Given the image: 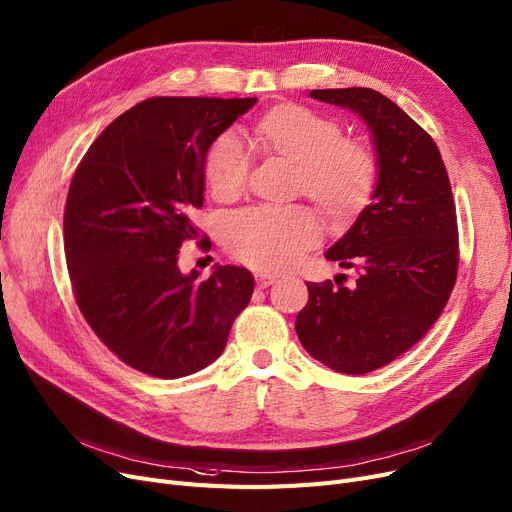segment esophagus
I'll list each match as a JSON object with an SVG mask.
<instances>
[{"label": "esophagus", "mask_w": 512, "mask_h": 512, "mask_svg": "<svg viewBox=\"0 0 512 512\" xmlns=\"http://www.w3.org/2000/svg\"><path fill=\"white\" fill-rule=\"evenodd\" d=\"M277 281V275H271V273H256V283L258 288H269V285H273Z\"/></svg>", "instance_id": "obj_1"}]
</instances>
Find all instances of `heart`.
<instances>
[{"label":"heart","mask_w":512,"mask_h":512,"mask_svg":"<svg viewBox=\"0 0 512 512\" xmlns=\"http://www.w3.org/2000/svg\"><path fill=\"white\" fill-rule=\"evenodd\" d=\"M258 138L296 163V187L317 206L346 216L361 210L378 185L374 151L342 138L338 121L306 107H281L258 119ZM250 174V151L237 132L220 134L206 157V180L220 199L239 195ZM319 224L302 206H252L229 218L227 245L258 271H281L317 241Z\"/></svg>","instance_id":"b5f03b06"}]
</instances>
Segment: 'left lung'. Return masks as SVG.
Returning a JSON list of instances; mask_svg holds the SVG:
<instances>
[{"mask_svg": "<svg viewBox=\"0 0 512 512\" xmlns=\"http://www.w3.org/2000/svg\"><path fill=\"white\" fill-rule=\"evenodd\" d=\"M311 98L365 121L380 168L374 201L325 252L357 269V283H306L309 302L296 317L306 353L357 376L410 351L443 313L458 275L456 206L435 140L391 98L372 88L313 90Z\"/></svg>", "mask_w": 512, "mask_h": 512, "instance_id": "obj_1", "label": "left lung"}]
</instances>
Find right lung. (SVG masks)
<instances>
[{
	"label": "right lung",
	"mask_w": 512,
	"mask_h": 512,
	"mask_svg": "<svg viewBox=\"0 0 512 512\" xmlns=\"http://www.w3.org/2000/svg\"><path fill=\"white\" fill-rule=\"evenodd\" d=\"M256 98L155 96L102 130L81 159L65 206L73 294L94 334L134 370L195 374L227 346L254 277L243 267L180 273L182 243L203 203L212 142ZM201 245H208L201 239Z\"/></svg>",
	"instance_id": "add662e5"
}]
</instances>
